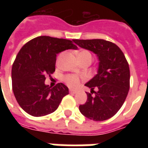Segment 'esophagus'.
<instances>
[{
	"instance_id": "34e87169",
	"label": "esophagus",
	"mask_w": 148,
	"mask_h": 148,
	"mask_svg": "<svg viewBox=\"0 0 148 148\" xmlns=\"http://www.w3.org/2000/svg\"><path fill=\"white\" fill-rule=\"evenodd\" d=\"M77 91H76V90H70V93H73V94H75V93H77Z\"/></svg>"
}]
</instances>
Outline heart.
I'll return each instance as SVG.
<instances>
[{"label": "heart", "mask_w": 148, "mask_h": 148, "mask_svg": "<svg viewBox=\"0 0 148 148\" xmlns=\"http://www.w3.org/2000/svg\"><path fill=\"white\" fill-rule=\"evenodd\" d=\"M90 58L92 59L91 54L88 51L83 50V51H81L77 54V58H78V60L83 59V58ZM64 82L70 88L75 89L80 84V78H79L78 76L75 75V74H69V75H66V76L64 77Z\"/></svg>", "instance_id": "b5f03b06"}]
</instances>
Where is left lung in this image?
<instances>
[{
	"instance_id": "left-lung-1",
	"label": "left lung",
	"mask_w": 148,
	"mask_h": 148,
	"mask_svg": "<svg viewBox=\"0 0 148 148\" xmlns=\"http://www.w3.org/2000/svg\"><path fill=\"white\" fill-rule=\"evenodd\" d=\"M77 46L97 55V73L85 86L95 96L87 93V101L79 106L81 113L95 121L113 116L123 106L130 86L129 66L124 53L115 43L104 39H73Z\"/></svg>"
}]
</instances>
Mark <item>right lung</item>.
Here are the masks:
<instances>
[{
    "mask_svg": "<svg viewBox=\"0 0 148 148\" xmlns=\"http://www.w3.org/2000/svg\"><path fill=\"white\" fill-rule=\"evenodd\" d=\"M77 48L71 40L46 36L23 46L12 65V82L15 97L27 113L42 116L58 109L69 90L63 83L46 85V76L55 72L57 54Z\"/></svg>",
    "mask_w": 148,
    "mask_h": 148,
    "instance_id": "add662e5",
    "label": "right lung"
}]
</instances>
